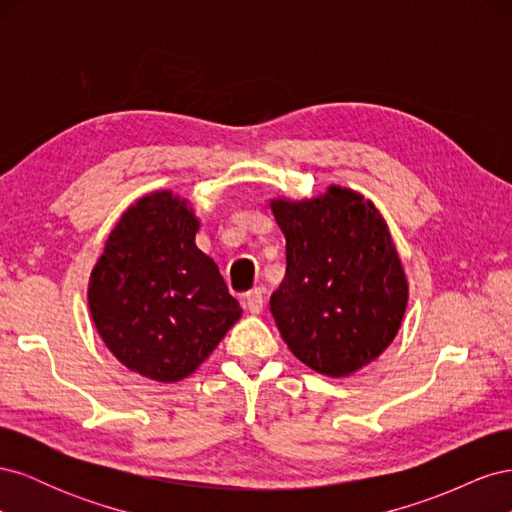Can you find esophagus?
Here are the masks:
<instances>
[{
    "label": "esophagus",
    "instance_id": "esophagus-1",
    "mask_svg": "<svg viewBox=\"0 0 512 512\" xmlns=\"http://www.w3.org/2000/svg\"><path fill=\"white\" fill-rule=\"evenodd\" d=\"M245 307L250 309V314H260L262 307H265V297H262V290L254 288L245 294Z\"/></svg>",
    "mask_w": 512,
    "mask_h": 512
}]
</instances>
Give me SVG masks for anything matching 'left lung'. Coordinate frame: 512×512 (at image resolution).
Masks as SVG:
<instances>
[{
    "instance_id": "1",
    "label": "left lung",
    "mask_w": 512,
    "mask_h": 512,
    "mask_svg": "<svg viewBox=\"0 0 512 512\" xmlns=\"http://www.w3.org/2000/svg\"><path fill=\"white\" fill-rule=\"evenodd\" d=\"M286 237V275L271 314L309 369L346 378L391 346L408 280L376 205L342 185L314 198H271Z\"/></svg>"
}]
</instances>
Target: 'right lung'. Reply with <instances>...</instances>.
I'll return each instance as SVG.
<instances>
[{"label": "right lung", "mask_w": 512, "mask_h": 512, "mask_svg": "<svg viewBox=\"0 0 512 512\" xmlns=\"http://www.w3.org/2000/svg\"><path fill=\"white\" fill-rule=\"evenodd\" d=\"M198 228L188 198L145 194L123 211L89 275L102 342L149 380L194 374L243 314L218 265L196 247Z\"/></svg>", "instance_id": "add662e5"}]
</instances>
